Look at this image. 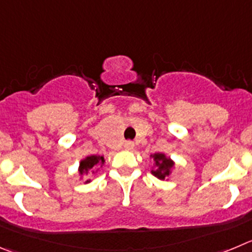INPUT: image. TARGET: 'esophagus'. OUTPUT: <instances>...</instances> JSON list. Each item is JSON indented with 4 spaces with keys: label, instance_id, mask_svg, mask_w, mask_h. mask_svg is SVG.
<instances>
[{
    "label": "esophagus",
    "instance_id": "obj_1",
    "mask_svg": "<svg viewBox=\"0 0 252 252\" xmlns=\"http://www.w3.org/2000/svg\"><path fill=\"white\" fill-rule=\"evenodd\" d=\"M124 149H126V150L134 149V143L130 142V140H126V142L124 143Z\"/></svg>",
    "mask_w": 252,
    "mask_h": 252
}]
</instances>
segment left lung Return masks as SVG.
I'll list each match as a JSON object with an SVG mask.
<instances>
[{"label":"left lung","instance_id":"left-lung-1","mask_svg":"<svg viewBox=\"0 0 252 252\" xmlns=\"http://www.w3.org/2000/svg\"><path fill=\"white\" fill-rule=\"evenodd\" d=\"M152 158L155 161V168L152 170V174L158 179L165 180L170 175L171 169L174 168V161L163 153H155L152 155Z\"/></svg>","mask_w":252,"mask_h":252}]
</instances>
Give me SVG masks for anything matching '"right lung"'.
Here are the masks:
<instances>
[{
    "label": "right lung",
    "mask_w": 252,
    "mask_h": 252,
    "mask_svg": "<svg viewBox=\"0 0 252 252\" xmlns=\"http://www.w3.org/2000/svg\"><path fill=\"white\" fill-rule=\"evenodd\" d=\"M104 158L100 157V155H89L87 158H84L83 160H81L79 163V174L81 175H84V174L88 173L91 169H93L95 165H100L102 166L104 164ZM91 180H86V183H89Z\"/></svg>",
    "instance_id": "add662e5"
}]
</instances>
